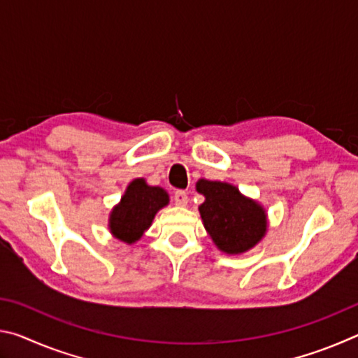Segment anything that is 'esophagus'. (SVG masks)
<instances>
[{
    "label": "esophagus",
    "instance_id": "34e87169",
    "mask_svg": "<svg viewBox=\"0 0 358 358\" xmlns=\"http://www.w3.org/2000/svg\"><path fill=\"white\" fill-rule=\"evenodd\" d=\"M173 202L175 205H178V207H185V205L187 203V194L185 191H175L173 192Z\"/></svg>",
    "mask_w": 358,
    "mask_h": 358
}]
</instances>
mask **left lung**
Listing matches in <instances>:
<instances>
[{
	"mask_svg": "<svg viewBox=\"0 0 358 358\" xmlns=\"http://www.w3.org/2000/svg\"><path fill=\"white\" fill-rule=\"evenodd\" d=\"M205 202L199 207L203 226L215 245L227 254H240L259 243L266 230L264 208L238 189L221 181L199 180Z\"/></svg>",
	"mask_w": 358,
	"mask_h": 358,
	"instance_id": "obj_1",
	"label": "left lung"
}]
</instances>
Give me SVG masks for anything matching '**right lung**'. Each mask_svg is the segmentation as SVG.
<instances>
[{"label": "right lung", "instance_id": "1", "mask_svg": "<svg viewBox=\"0 0 358 358\" xmlns=\"http://www.w3.org/2000/svg\"><path fill=\"white\" fill-rule=\"evenodd\" d=\"M167 203L169 196L162 187L148 186L143 178L134 180L112 211L110 232L124 243H134L151 226L157 210Z\"/></svg>", "mask_w": 358, "mask_h": 358}]
</instances>
